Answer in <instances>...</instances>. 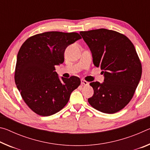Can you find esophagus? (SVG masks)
I'll list each match as a JSON object with an SVG mask.
<instances>
[{"label":"esophagus","mask_w":150,"mask_h":150,"mask_svg":"<svg viewBox=\"0 0 150 150\" xmlns=\"http://www.w3.org/2000/svg\"><path fill=\"white\" fill-rule=\"evenodd\" d=\"M81 85L87 86V85H88V83L87 82V81H85V80H83V79H82V80H81Z\"/></svg>","instance_id":"esophagus-1"}]
</instances>
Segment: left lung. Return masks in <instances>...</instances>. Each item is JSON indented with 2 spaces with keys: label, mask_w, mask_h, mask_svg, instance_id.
I'll return each mask as SVG.
<instances>
[{
  "label": "left lung",
  "mask_w": 150,
  "mask_h": 150,
  "mask_svg": "<svg viewBox=\"0 0 150 150\" xmlns=\"http://www.w3.org/2000/svg\"><path fill=\"white\" fill-rule=\"evenodd\" d=\"M92 53L93 62L103 70V83L92 82L94 108L106 114L120 111L132 98L142 76V64L132 43L122 34L105 28L80 32Z\"/></svg>",
  "instance_id": "8db88e82"
}]
</instances>
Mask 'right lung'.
<instances>
[{
	"label": "right lung",
	"instance_id": "obj_1",
	"mask_svg": "<svg viewBox=\"0 0 150 150\" xmlns=\"http://www.w3.org/2000/svg\"><path fill=\"white\" fill-rule=\"evenodd\" d=\"M79 39L77 32H47L30 37L20 48L15 83L25 103L37 115L47 116L62 110L80 85L76 76L59 79L55 71V65L64 62L66 47Z\"/></svg>",
	"mask_w": 150,
	"mask_h": 150
}]
</instances>
